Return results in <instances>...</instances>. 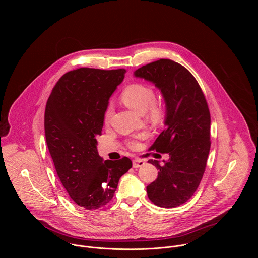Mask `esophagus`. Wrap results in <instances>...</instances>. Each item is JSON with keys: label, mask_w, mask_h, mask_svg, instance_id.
Returning <instances> with one entry per match:
<instances>
[{"label": "esophagus", "mask_w": 258, "mask_h": 258, "mask_svg": "<svg viewBox=\"0 0 258 258\" xmlns=\"http://www.w3.org/2000/svg\"><path fill=\"white\" fill-rule=\"evenodd\" d=\"M144 164H145V163H144V161H142V160H138V159L133 160V168L142 167Z\"/></svg>", "instance_id": "obj_1"}]
</instances>
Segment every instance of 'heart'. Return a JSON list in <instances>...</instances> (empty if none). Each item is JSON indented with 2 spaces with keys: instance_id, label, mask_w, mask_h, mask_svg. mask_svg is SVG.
Instances as JSON below:
<instances>
[{
  "instance_id": "1",
  "label": "heart",
  "mask_w": 258,
  "mask_h": 258,
  "mask_svg": "<svg viewBox=\"0 0 258 258\" xmlns=\"http://www.w3.org/2000/svg\"><path fill=\"white\" fill-rule=\"evenodd\" d=\"M155 92L153 88L146 84L134 83L127 86L121 93V101L129 109L139 115L147 114L148 117L154 122H160L164 117V107L155 100ZM113 106L108 105L104 113V121L108 123L113 115ZM129 146L135 148L137 142L129 141Z\"/></svg>"
}]
</instances>
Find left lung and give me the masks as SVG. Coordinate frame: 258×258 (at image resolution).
I'll return each instance as SVG.
<instances>
[{
  "instance_id": "8db88e82",
  "label": "left lung",
  "mask_w": 258,
  "mask_h": 258,
  "mask_svg": "<svg viewBox=\"0 0 258 258\" xmlns=\"http://www.w3.org/2000/svg\"><path fill=\"white\" fill-rule=\"evenodd\" d=\"M134 76L152 82L166 105V129L150 150L170 158L162 166L157 160L148 161L160 170L157 180L147 185L148 197L159 207L176 208L191 198L205 173L211 148L208 103L192 74L171 59L146 64Z\"/></svg>"
}]
</instances>
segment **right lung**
<instances>
[{
	"label": "right lung",
	"mask_w": 258,
	"mask_h": 258,
	"mask_svg": "<svg viewBox=\"0 0 258 258\" xmlns=\"http://www.w3.org/2000/svg\"><path fill=\"white\" fill-rule=\"evenodd\" d=\"M125 70L78 69L61 76L45 106L46 144L57 176L71 198L86 210L106 206L119 179L132 167L129 158L103 160L97 151L109 98Z\"/></svg>",
	"instance_id": "obj_1"
}]
</instances>
